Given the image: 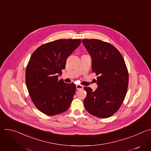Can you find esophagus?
Returning a JSON list of instances; mask_svg holds the SVG:
<instances>
[{"instance_id": "1", "label": "esophagus", "mask_w": 151, "mask_h": 151, "mask_svg": "<svg viewBox=\"0 0 151 151\" xmlns=\"http://www.w3.org/2000/svg\"><path fill=\"white\" fill-rule=\"evenodd\" d=\"M76 89H77L78 90H82L83 88V86H82V85H76Z\"/></svg>"}]
</instances>
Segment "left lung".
Wrapping results in <instances>:
<instances>
[{
	"instance_id": "left-lung-1",
	"label": "left lung",
	"mask_w": 151,
	"mask_h": 151,
	"mask_svg": "<svg viewBox=\"0 0 151 151\" xmlns=\"http://www.w3.org/2000/svg\"><path fill=\"white\" fill-rule=\"evenodd\" d=\"M92 58V71L97 77V88L88 87L83 104L91 115L107 118L120 108L128 85V72L120 52L112 44L99 39L82 40Z\"/></svg>"
}]
</instances>
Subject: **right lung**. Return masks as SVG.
<instances>
[{
  "mask_svg": "<svg viewBox=\"0 0 151 151\" xmlns=\"http://www.w3.org/2000/svg\"><path fill=\"white\" fill-rule=\"evenodd\" d=\"M81 39H58L38 47L26 70V83L36 108L48 116L66 111L76 91L74 83L58 79L68 57L80 45Z\"/></svg>",
  "mask_w": 151,
  "mask_h": 151,
  "instance_id": "obj_1",
  "label": "right lung"
}]
</instances>
